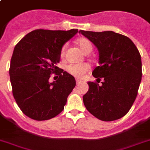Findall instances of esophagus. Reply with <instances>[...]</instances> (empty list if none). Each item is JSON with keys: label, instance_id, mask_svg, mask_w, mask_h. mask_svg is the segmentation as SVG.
<instances>
[{"label": "esophagus", "instance_id": "1", "mask_svg": "<svg viewBox=\"0 0 150 150\" xmlns=\"http://www.w3.org/2000/svg\"><path fill=\"white\" fill-rule=\"evenodd\" d=\"M81 82H82V81H81L78 80V79H76V84H80V83H81Z\"/></svg>", "mask_w": 150, "mask_h": 150}]
</instances>
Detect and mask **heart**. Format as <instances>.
I'll use <instances>...</instances> for the list:
<instances>
[{"label":"heart","instance_id":"heart-1","mask_svg":"<svg viewBox=\"0 0 150 150\" xmlns=\"http://www.w3.org/2000/svg\"><path fill=\"white\" fill-rule=\"evenodd\" d=\"M76 44L81 49L84 53H89L93 50V44L89 39L86 38H81L75 41ZM67 45L65 44L61 49V56H64ZM89 65L88 63H80V64H70L66 66V71L69 74L77 79H82L85 74L90 71Z\"/></svg>","mask_w":150,"mask_h":150}]
</instances>
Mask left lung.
Returning a JSON list of instances; mask_svg holds the SVG:
<instances>
[{
    "label": "left lung",
    "instance_id": "8db88e82",
    "mask_svg": "<svg viewBox=\"0 0 150 150\" xmlns=\"http://www.w3.org/2000/svg\"><path fill=\"white\" fill-rule=\"evenodd\" d=\"M99 50V64L92 72L98 83H88L89 90L83 96L86 109L104 122L125 116L137 96L142 78L140 52L127 36L107 32L80 30ZM99 81L98 82V81Z\"/></svg>",
    "mask_w": 150,
    "mask_h": 150
}]
</instances>
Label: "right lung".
Segmentation results:
<instances>
[{"instance_id":"add662e5","label":"right lung","mask_w":150,"mask_h":150,"mask_svg":"<svg viewBox=\"0 0 150 150\" xmlns=\"http://www.w3.org/2000/svg\"><path fill=\"white\" fill-rule=\"evenodd\" d=\"M78 32L36 29L15 46L9 70L13 95L22 112L34 120H48L64 109L76 83L72 75L56 65L62 46ZM52 74L59 79L50 83Z\"/></svg>"}]
</instances>
